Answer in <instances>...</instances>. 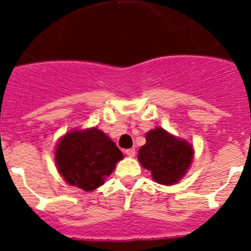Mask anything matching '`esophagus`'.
Masks as SVG:
<instances>
[{
    "label": "esophagus",
    "instance_id": "1",
    "mask_svg": "<svg viewBox=\"0 0 251 251\" xmlns=\"http://www.w3.org/2000/svg\"><path fill=\"white\" fill-rule=\"evenodd\" d=\"M126 154L128 157H134L136 156V150L134 148H129V150H126Z\"/></svg>",
    "mask_w": 251,
    "mask_h": 251
}]
</instances>
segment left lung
<instances>
[{"label":"left lung","instance_id":"1","mask_svg":"<svg viewBox=\"0 0 251 251\" xmlns=\"http://www.w3.org/2000/svg\"><path fill=\"white\" fill-rule=\"evenodd\" d=\"M146 145L138 151V161L151 171L153 179L161 185H175L191 166L194 148L185 139L176 138L163 128L146 133Z\"/></svg>","mask_w":251,"mask_h":251}]
</instances>
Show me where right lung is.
I'll use <instances>...</instances> for the list:
<instances>
[{"mask_svg": "<svg viewBox=\"0 0 251 251\" xmlns=\"http://www.w3.org/2000/svg\"><path fill=\"white\" fill-rule=\"evenodd\" d=\"M123 153L98 128L70 130L60 139L55 150L59 174L66 182L93 191L104 183Z\"/></svg>", "mask_w": 251, "mask_h": 251, "instance_id": "right-lung-1", "label": "right lung"}]
</instances>
